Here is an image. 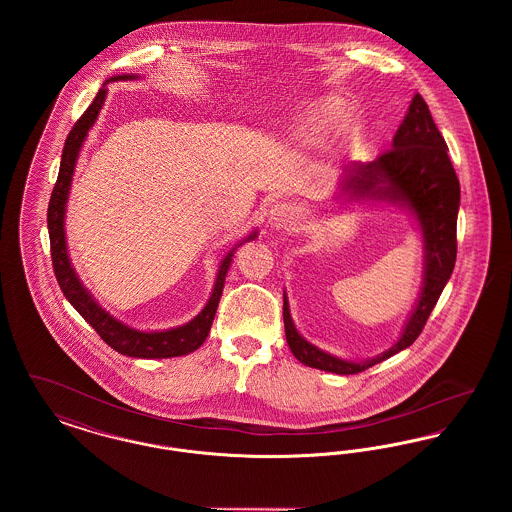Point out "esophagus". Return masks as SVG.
Masks as SVG:
<instances>
[{"instance_id": "esophagus-1", "label": "esophagus", "mask_w": 512, "mask_h": 512, "mask_svg": "<svg viewBox=\"0 0 512 512\" xmlns=\"http://www.w3.org/2000/svg\"><path fill=\"white\" fill-rule=\"evenodd\" d=\"M297 219L299 211L292 203H276L268 213V226L274 230H290L295 228Z\"/></svg>"}]
</instances>
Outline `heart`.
Listing matches in <instances>:
<instances>
[{
	"label": "heart",
	"instance_id": "1",
	"mask_svg": "<svg viewBox=\"0 0 512 512\" xmlns=\"http://www.w3.org/2000/svg\"><path fill=\"white\" fill-rule=\"evenodd\" d=\"M340 117V105L336 99H324L317 105V113L313 119L317 122H332Z\"/></svg>",
	"mask_w": 512,
	"mask_h": 512
}]
</instances>
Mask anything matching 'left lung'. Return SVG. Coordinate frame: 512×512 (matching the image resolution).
<instances>
[{"mask_svg": "<svg viewBox=\"0 0 512 512\" xmlns=\"http://www.w3.org/2000/svg\"><path fill=\"white\" fill-rule=\"evenodd\" d=\"M340 199L347 203L386 201L411 211L424 242L422 288L416 305L397 341L372 359L347 361L305 340L293 324L284 292V328L293 357L318 370L357 374L413 345L455 268L461 186L449 161L447 144L420 94L411 101L390 151L370 163H355L343 169Z\"/></svg>", "mask_w": 512, "mask_h": 512, "instance_id": "left-lung-1", "label": "left lung"}]
</instances>
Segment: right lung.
<instances>
[{"mask_svg": "<svg viewBox=\"0 0 512 512\" xmlns=\"http://www.w3.org/2000/svg\"><path fill=\"white\" fill-rule=\"evenodd\" d=\"M138 78V74H119L109 78L101 88H99L96 99L92 105L84 111V115L76 121L73 130L69 132L63 155H61V167H59V176L53 186L51 199L48 207V230L49 244H51V261H53V270L55 278L61 286V292L69 299V303L80 313L96 332L99 338L111 345L115 351L126 357H136V359H169V357H182L188 355L195 349L201 347V343L209 336L213 318L217 315L220 295L224 288V278L228 274V268L232 265L234 251L245 244L257 238V230H253L242 242L234 245L226 257L220 261L215 288L211 292V297L207 305L201 309L197 317L192 318L190 322L169 328V330H155V332H144L138 328H132L128 324L121 322L119 318L109 315L96 297L90 293L88 288L80 282L76 270L71 265L69 249H67V238H65V213H67V201L71 194V184H73L74 167L80 155V149L86 142V136L90 128L98 121L99 111L107 98V84L113 80H132Z\"/></svg>", "mask_w": 512, "mask_h": 512, "instance_id": "1", "label": "right lung"}]
</instances>
